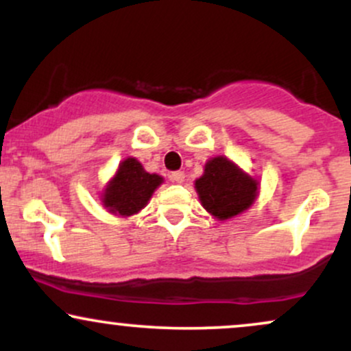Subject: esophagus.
Returning a JSON list of instances; mask_svg holds the SVG:
<instances>
[{
	"label": "esophagus",
	"instance_id": "obj_1",
	"mask_svg": "<svg viewBox=\"0 0 351 351\" xmlns=\"http://www.w3.org/2000/svg\"><path fill=\"white\" fill-rule=\"evenodd\" d=\"M170 180L175 183H183L184 181V171H173L170 175Z\"/></svg>",
	"mask_w": 351,
	"mask_h": 351
}]
</instances>
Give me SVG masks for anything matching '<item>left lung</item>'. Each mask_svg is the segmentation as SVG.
<instances>
[{
    "instance_id": "8db88e82",
    "label": "left lung",
    "mask_w": 351,
    "mask_h": 351,
    "mask_svg": "<svg viewBox=\"0 0 351 351\" xmlns=\"http://www.w3.org/2000/svg\"><path fill=\"white\" fill-rule=\"evenodd\" d=\"M259 181L241 170L226 156H215L204 165L203 176L195 181L201 204L219 221L241 215L259 193Z\"/></svg>"
}]
</instances>
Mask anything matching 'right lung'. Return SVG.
I'll return each mask as SVG.
<instances>
[{
  "label": "right lung",
  "instance_id": "obj_1",
  "mask_svg": "<svg viewBox=\"0 0 351 351\" xmlns=\"http://www.w3.org/2000/svg\"><path fill=\"white\" fill-rule=\"evenodd\" d=\"M163 183L155 173H147L136 158H125L102 193V203L119 216H132L147 206L153 191Z\"/></svg>",
  "mask_w": 351,
  "mask_h": 351
}]
</instances>
